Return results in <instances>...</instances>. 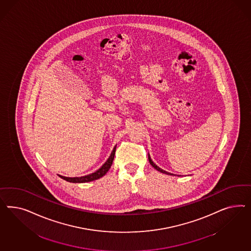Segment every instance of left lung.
Masks as SVG:
<instances>
[{
  "instance_id": "8db88e82",
  "label": "left lung",
  "mask_w": 251,
  "mask_h": 251,
  "mask_svg": "<svg viewBox=\"0 0 251 251\" xmlns=\"http://www.w3.org/2000/svg\"><path fill=\"white\" fill-rule=\"evenodd\" d=\"M148 159H149V162H150V164L152 165V167H154L156 170H158V171H160L161 173H164V174H167V175H173V174H170V173H168V172H167V171H165V170H163V169H161L160 167H157L153 162H152V159H151V157H150V155L148 154Z\"/></svg>"
}]
</instances>
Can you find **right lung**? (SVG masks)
I'll return each instance as SVG.
<instances>
[{
	"instance_id": "right-lung-1",
	"label": "right lung",
	"mask_w": 251,
	"mask_h": 251,
	"mask_svg": "<svg viewBox=\"0 0 251 251\" xmlns=\"http://www.w3.org/2000/svg\"><path fill=\"white\" fill-rule=\"evenodd\" d=\"M115 152H116V147H114L113 151L111 152L110 156L108 157V159L106 160V163L99 168V170H97L95 173H92L89 175L84 176H80V177H66L63 176H59L62 179L68 181V182L72 183H84V182H90L93 180L99 179L101 176L106 175V172L109 170V168L112 165V162L114 160Z\"/></svg>"
}]
</instances>
